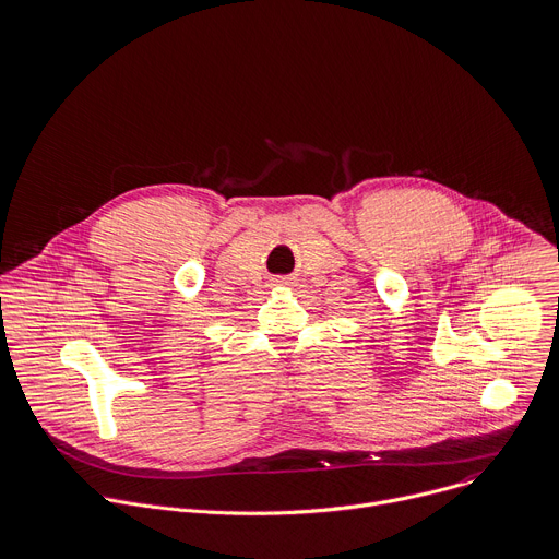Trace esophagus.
<instances>
[{
    "mask_svg": "<svg viewBox=\"0 0 559 559\" xmlns=\"http://www.w3.org/2000/svg\"><path fill=\"white\" fill-rule=\"evenodd\" d=\"M275 284H277V286H284V284H288V282H286L284 277H277V280H275Z\"/></svg>",
    "mask_w": 559,
    "mask_h": 559,
    "instance_id": "34e87169",
    "label": "esophagus"
}]
</instances>
